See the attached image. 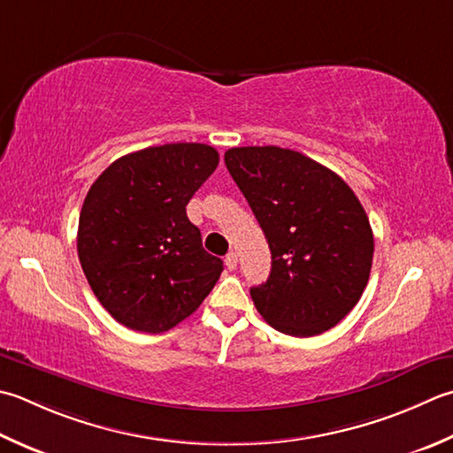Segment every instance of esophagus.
Instances as JSON below:
<instances>
[{"instance_id": "34e87169", "label": "esophagus", "mask_w": 453, "mask_h": 453, "mask_svg": "<svg viewBox=\"0 0 453 453\" xmlns=\"http://www.w3.org/2000/svg\"><path fill=\"white\" fill-rule=\"evenodd\" d=\"M226 267L229 269V271H234L235 267H237V253L235 251H229L227 255H226Z\"/></svg>"}]
</instances>
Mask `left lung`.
Returning a JSON list of instances; mask_svg holds the SVG:
<instances>
[{
  "instance_id": "left-lung-1",
  "label": "left lung",
  "mask_w": 453,
  "mask_h": 453,
  "mask_svg": "<svg viewBox=\"0 0 453 453\" xmlns=\"http://www.w3.org/2000/svg\"><path fill=\"white\" fill-rule=\"evenodd\" d=\"M226 166L271 250L267 282L251 298L274 330L310 338L359 303L373 263V232L338 174L298 150L234 147Z\"/></svg>"
}]
</instances>
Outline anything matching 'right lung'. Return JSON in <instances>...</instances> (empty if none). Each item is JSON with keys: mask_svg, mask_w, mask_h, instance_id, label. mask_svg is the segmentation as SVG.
<instances>
[{"mask_svg": "<svg viewBox=\"0 0 453 453\" xmlns=\"http://www.w3.org/2000/svg\"><path fill=\"white\" fill-rule=\"evenodd\" d=\"M219 155L203 143L147 147L113 161L86 194L78 259L119 324L161 334L196 312L224 271L186 216Z\"/></svg>", "mask_w": 453, "mask_h": 453, "instance_id": "add662e5", "label": "right lung"}]
</instances>
